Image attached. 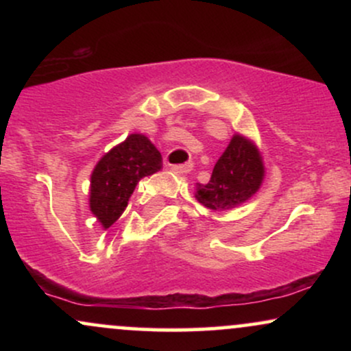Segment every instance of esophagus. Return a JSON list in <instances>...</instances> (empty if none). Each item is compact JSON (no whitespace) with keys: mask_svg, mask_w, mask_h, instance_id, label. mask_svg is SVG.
Instances as JSON below:
<instances>
[{"mask_svg":"<svg viewBox=\"0 0 351 351\" xmlns=\"http://www.w3.org/2000/svg\"><path fill=\"white\" fill-rule=\"evenodd\" d=\"M171 171L178 173V175H186L193 170V163H188V165H171L170 167Z\"/></svg>","mask_w":351,"mask_h":351,"instance_id":"obj_1","label":"esophagus"}]
</instances>
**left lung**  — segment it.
Listing matches in <instances>:
<instances>
[{
  "label": "left lung",
  "mask_w": 351,
  "mask_h": 351,
  "mask_svg": "<svg viewBox=\"0 0 351 351\" xmlns=\"http://www.w3.org/2000/svg\"><path fill=\"white\" fill-rule=\"evenodd\" d=\"M264 176L263 155L257 145L247 136L234 134L213 168L211 180L206 184L196 183L195 198L211 211H231L259 191Z\"/></svg>",
  "instance_id": "left-lung-1"
}]
</instances>
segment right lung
Returning a JSON list of instances; mask_svg holds the SVG:
<instances>
[{"instance_id": "obj_1", "label": "right lung", "mask_w": 351, "mask_h": 351, "mask_svg": "<svg viewBox=\"0 0 351 351\" xmlns=\"http://www.w3.org/2000/svg\"><path fill=\"white\" fill-rule=\"evenodd\" d=\"M162 167L160 152L142 134H130L99 160L90 175L88 208L104 229L119 219L138 181Z\"/></svg>"}]
</instances>
